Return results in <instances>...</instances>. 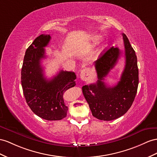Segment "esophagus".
Returning a JSON list of instances; mask_svg holds the SVG:
<instances>
[{
  "label": "esophagus",
  "mask_w": 157,
  "mask_h": 157,
  "mask_svg": "<svg viewBox=\"0 0 157 157\" xmlns=\"http://www.w3.org/2000/svg\"><path fill=\"white\" fill-rule=\"evenodd\" d=\"M80 78L83 81H87L89 78V70L87 69H83L80 73Z\"/></svg>",
  "instance_id": "obj_1"
}]
</instances>
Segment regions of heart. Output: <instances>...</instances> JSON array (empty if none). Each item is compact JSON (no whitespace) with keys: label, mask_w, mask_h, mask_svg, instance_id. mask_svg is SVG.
Listing matches in <instances>:
<instances>
[{"label":"heart","mask_w":157,"mask_h":157,"mask_svg":"<svg viewBox=\"0 0 157 157\" xmlns=\"http://www.w3.org/2000/svg\"><path fill=\"white\" fill-rule=\"evenodd\" d=\"M99 37L98 36H95V39L96 40H97V41H98V40H99Z\"/></svg>","instance_id":"obj_1"}]
</instances>
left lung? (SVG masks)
<instances>
[{"label": "left lung", "mask_w": 157, "mask_h": 157, "mask_svg": "<svg viewBox=\"0 0 157 157\" xmlns=\"http://www.w3.org/2000/svg\"><path fill=\"white\" fill-rule=\"evenodd\" d=\"M125 56V66L116 86L109 87L103 82L117 63L121 52L111 47L94 62L98 74L95 83L82 87L83 94L89 104L94 117L103 121H111L121 117L134 101L139 84L137 58L128 39L122 34Z\"/></svg>", "instance_id": "8db88e82"}]
</instances>
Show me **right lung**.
<instances>
[{"label": "right lung", "instance_id": "add662e5", "mask_svg": "<svg viewBox=\"0 0 157 157\" xmlns=\"http://www.w3.org/2000/svg\"><path fill=\"white\" fill-rule=\"evenodd\" d=\"M51 39L41 34L27 48L21 70V83L28 105L38 117L58 121L66 117L68 107L63 101L65 91L75 86L74 72L61 70L47 79L44 75L41 60L46 58L44 47Z\"/></svg>", "mask_w": 157, "mask_h": 157}]
</instances>
